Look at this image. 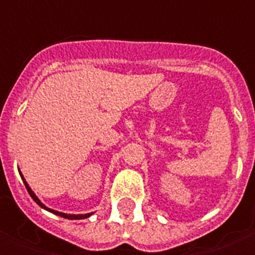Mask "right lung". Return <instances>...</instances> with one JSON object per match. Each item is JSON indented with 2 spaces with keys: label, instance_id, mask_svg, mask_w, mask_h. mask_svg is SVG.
I'll return each instance as SVG.
<instances>
[{
  "label": "right lung",
  "instance_id": "1",
  "mask_svg": "<svg viewBox=\"0 0 255 255\" xmlns=\"http://www.w3.org/2000/svg\"><path fill=\"white\" fill-rule=\"evenodd\" d=\"M18 173H20V175H21V180L22 182H24V185H25V188H27L28 190V193H29V196H31L32 199H33V201L36 203L39 207H41L43 209H46V211H48V212H51V214H54V215H58V216H60V218H65V219H70V220H78V219H86V218H89V216H92L93 215V212H90V214H85V215H71V214H63V212H59V211H55V209H51L48 208V207H46V205L43 204L41 203L40 200L37 199V196L33 193V190L29 188V185H28V182L25 181V178L22 177L21 174V171L18 170Z\"/></svg>",
  "mask_w": 255,
  "mask_h": 255
}]
</instances>
